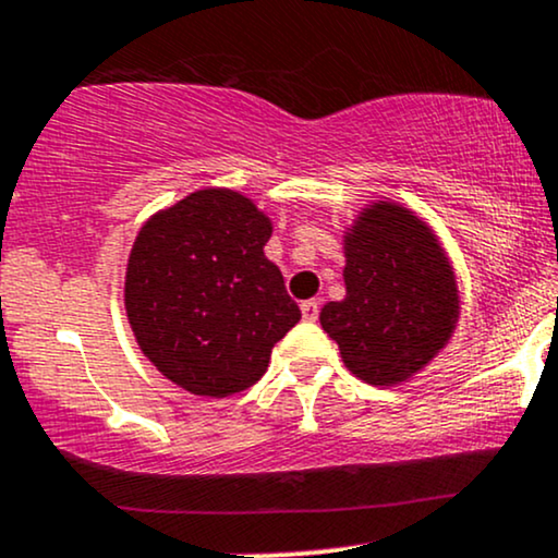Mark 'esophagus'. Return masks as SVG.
Returning a JSON list of instances; mask_svg holds the SVG:
<instances>
[{
    "mask_svg": "<svg viewBox=\"0 0 558 558\" xmlns=\"http://www.w3.org/2000/svg\"><path fill=\"white\" fill-rule=\"evenodd\" d=\"M301 317H304L306 322H317V317H319L317 301H304V304H301Z\"/></svg>",
    "mask_w": 558,
    "mask_h": 558,
    "instance_id": "obj_1",
    "label": "esophagus"
}]
</instances>
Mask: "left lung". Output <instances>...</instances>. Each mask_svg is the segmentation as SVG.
Listing matches in <instances>:
<instances>
[{
    "label": "left lung",
    "mask_w": 558,
    "mask_h": 558,
    "mask_svg": "<svg viewBox=\"0 0 558 558\" xmlns=\"http://www.w3.org/2000/svg\"><path fill=\"white\" fill-rule=\"evenodd\" d=\"M345 299L322 306V330L353 377L395 387L452 338L460 293L434 228L389 199L366 205L343 236Z\"/></svg>",
    "instance_id": "8db88e82"
}]
</instances>
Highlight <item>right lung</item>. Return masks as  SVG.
Returning <instances> with one entry per match:
<instances>
[{
    "label": "right lung",
    "mask_w": 558,
    "mask_h": 558,
    "mask_svg": "<svg viewBox=\"0 0 558 558\" xmlns=\"http://www.w3.org/2000/svg\"><path fill=\"white\" fill-rule=\"evenodd\" d=\"M272 220L246 194L207 186L158 210L134 239L126 319L153 366L203 398L257 385L272 345L301 319L265 257Z\"/></svg>",
    "instance_id": "obj_1"
}]
</instances>
